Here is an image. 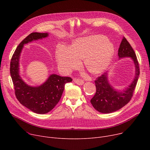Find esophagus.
Instances as JSON below:
<instances>
[{
	"label": "esophagus",
	"mask_w": 150,
	"mask_h": 150,
	"mask_svg": "<svg viewBox=\"0 0 150 150\" xmlns=\"http://www.w3.org/2000/svg\"><path fill=\"white\" fill-rule=\"evenodd\" d=\"M74 82L78 85H83L84 84V81L83 80H80V79H77V78L74 79Z\"/></svg>",
	"instance_id": "1"
}]
</instances>
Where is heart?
<instances>
[{"label":"heart","instance_id":"heart-1","mask_svg":"<svg viewBox=\"0 0 150 150\" xmlns=\"http://www.w3.org/2000/svg\"><path fill=\"white\" fill-rule=\"evenodd\" d=\"M114 52L105 37L93 35L78 38L69 49L61 47L57 52V58L59 67L66 72L78 68L80 59L85 58L86 69L93 74H98L107 68Z\"/></svg>","mask_w":150,"mask_h":150}]
</instances>
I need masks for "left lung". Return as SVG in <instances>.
<instances>
[{
	"label": "left lung",
	"mask_w": 150,
	"mask_h": 150,
	"mask_svg": "<svg viewBox=\"0 0 150 150\" xmlns=\"http://www.w3.org/2000/svg\"><path fill=\"white\" fill-rule=\"evenodd\" d=\"M119 59L129 57L134 63L136 71L133 81L128 88L123 91H117L109 84L108 72L98 77L95 81L96 93L91 100V103L97 111L101 113L109 114L115 112L125 106L131 100L136 86L140 69L136 53L125 37L123 38L118 50Z\"/></svg>",
	"instance_id": "obj_1"
}]
</instances>
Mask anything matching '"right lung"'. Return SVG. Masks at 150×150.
Instances as JSON below:
<instances>
[{"instance_id": "obj_1", "label": "right lung", "mask_w": 150, "mask_h": 150, "mask_svg": "<svg viewBox=\"0 0 150 150\" xmlns=\"http://www.w3.org/2000/svg\"><path fill=\"white\" fill-rule=\"evenodd\" d=\"M49 36L47 33H31L17 47L10 62V74L14 87L15 95L20 103L36 114L50 112L59 102L64 86L72 81L70 77L50 75L47 81L36 87L26 84L19 75V58L23 45Z\"/></svg>"}]
</instances>
